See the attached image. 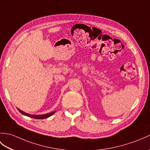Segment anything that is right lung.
I'll return each mask as SVG.
<instances>
[{
	"label": "right lung",
	"instance_id": "obj_1",
	"mask_svg": "<svg viewBox=\"0 0 150 150\" xmlns=\"http://www.w3.org/2000/svg\"><path fill=\"white\" fill-rule=\"evenodd\" d=\"M17 109H18L19 110V112L24 115V116H28V117H32V118H34V119H45V118H48V117L51 116L52 114H54L55 112H52L50 113H47V114H41V115H30L28 113H26L25 112H23V111L21 110L20 109H18L17 108Z\"/></svg>",
	"mask_w": 150,
	"mask_h": 150
}]
</instances>
